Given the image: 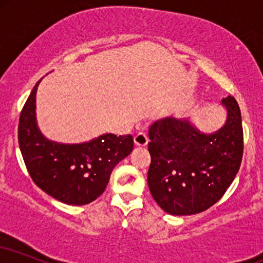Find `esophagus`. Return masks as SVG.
<instances>
[{
	"instance_id": "34e87169",
	"label": "esophagus",
	"mask_w": 263,
	"mask_h": 263,
	"mask_svg": "<svg viewBox=\"0 0 263 263\" xmlns=\"http://www.w3.org/2000/svg\"><path fill=\"white\" fill-rule=\"evenodd\" d=\"M134 142L136 147H146L147 143H148V138H147L146 134L143 132H140L134 137Z\"/></svg>"
}]
</instances>
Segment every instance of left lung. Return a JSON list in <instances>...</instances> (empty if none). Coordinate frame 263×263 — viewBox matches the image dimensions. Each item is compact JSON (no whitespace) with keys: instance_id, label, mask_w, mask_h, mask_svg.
<instances>
[{"instance_id":"1","label":"left lung","mask_w":263,"mask_h":263,"mask_svg":"<svg viewBox=\"0 0 263 263\" xmlns=\"http://www.w3.org/2000/svg\"><path fill=\"white\" fill-rule=\"evenodd\" d=\"M226 121L204 134L188 119L157 120L149 127L147 176L156 203L172 215H193L213 206L236 177L243 152L241 111L232 96L222 99Z\"/></svg>"}]
</instances>
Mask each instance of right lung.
Returning <instances> with one entry per match:
<instances>
[{"instance_id":"1","label":"right lung","mask_w":263,"mask_h":263,"mask_svg":"<svg viewBox=\"0 0 263 263\" xmlns=\"http://www.w3.org/2000/svg\"><path fill=\"white\" fill-rule=\"evenodd\" d=\"M41 80L27 99L18 125V143L27 171L33 182L57 200L69 205L91 203L104 193L117 163L132 152L134 138L104 134L75 144L48 140L35 119Z\"/></svg>"}]
</instances>
